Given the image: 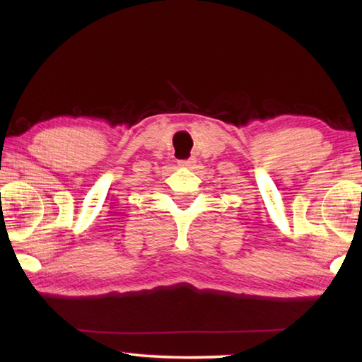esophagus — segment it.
I'll use <instances>...</instances> for the list:
<instances>
[{"label": "esophagus", "mask_w": 362, "mask_h": 362, "mask_svg": "<svg viewBox=\"0 0 362 362\" xmlns=\"http://www.w3.org/2000/svg\"><path fill=\"white\" fill-rule=\"evenodd\" d=\"M194 164H196V159H194V158L183 159V161H179V166H180V168H193Z\"/></svg>", "instance_id": "34e87169"}]
</instances>
